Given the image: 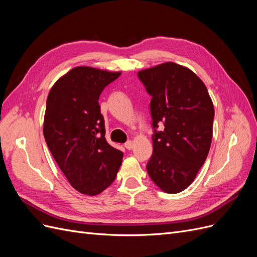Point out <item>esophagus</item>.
Listing matches in <instances>:
<instances>
[{
  "label": "esophagus",
  "mask_w": 257,
  "mask_h": 257,
  "mask_svg": "<svg viewBox=\"0 0 257 257\" xmlns=\"http://www.w3.org/2000/svg\"><path fill=\"white\" fill-rule=\"evenodd\" d=\"M133 146H134V144H133V142H131V141H128L127 143H125V145H124V147H125L127 150L133 149Z\"/></svg>",
  "instance_id": "34e87169"
}]
</instances>
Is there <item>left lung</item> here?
Wrapping results in <instances>:
<instances>
[{
	"instance_id": "left-lung-1",
	"label": "left lung",
	"mask_w": 257,
	"mask_h": 257,
	"mask_svg": "<svg viewBox=\"0 0 257 257\" xmlns=\"http://www.w3.org/2000/svg\"><path fill=\"white\" fill-rule=\"evenodd\" d=\"M152 96L153 154L147 172L169 194L182 192L205 163L212 141L214 108L205 83L190 68L166 62L138 72ZM165 130H155L158 123Z\"/></svg>"
}]
</instances>
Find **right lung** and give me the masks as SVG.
I'll use <instances>...</instances> for the list:
<instances>
[{
	"instance_id": "right-lung-1",
	"label": "right lung",
	"mask_w": 257,
	"mask_h": 257,
	"mask_svg": "<svg viewBox=\"0 0 257 257\" xmlns=\"http://www.w3.org/2000/svg\"><path fill=\"white\" fill-rule=\"evenodd\" d=\"M120 72L77 66L49 91L44 137L59 167L75 190L84 195L102 193L115 179L123 152L106 142L98 98Z\"/></svg>"
}]
</instances>
